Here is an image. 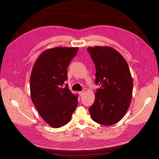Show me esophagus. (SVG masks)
Segmentation results:
<instances>
[{
    "label": "esophagus",
    "instance_id": "esophagus-1",
    "mask_svg": "<svg viewBox=\"0 0 159 159\" xmlns=\"http://www.w3.org/2000/svg\"><path fill=\"white\" fill-rule=\"evenodd\" d=\"M79 96H82V95H84V91H80V92H79Z\"/></svg>",
    "mask_w": 159,
    "mask_h": 159
}]
</instances>
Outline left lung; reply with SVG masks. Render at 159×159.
Returning a JSON list of instances; mask_svg holds the SVG:
<instances>
[{
    "label": "left lung",
    "instance_id": "1",
    "mask_svg": "<svg viewBox=\"0 0 159 159\" xmlns=\"http://www.w3.org/2000/svg\"><path fill=\"white\" fill-rule=\"evenodd\" d=\"M96 65V84L101 85L89 111L93 121L106 126L125 116L131 103L133 79L124 57L110 47H88Z\"/></svg>",
    "mask_w": 159,
    "mask_h": 159
}]
</instances>
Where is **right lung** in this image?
I'll list each match as a JSON object with an SVG mask.
<instances>
[{
  "label": "right lung",
  "instance_id": "add662e5",
  "mask_svg": "<svg viewBox=\"0 0 159 159\" xmlns=\"http://www.w3.org/2000/svg\"><path fill=\"white\" fill-rule=\"evenodd\" d=\"M78 47H56L43 52L36 59L30 77L31 100L43 120L60 128L71 120L78 105V95L66 84L67 67Z\"/></svg>",
  "mask_w": 159,
  "mask_h": 159
}]
</instances>
